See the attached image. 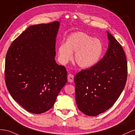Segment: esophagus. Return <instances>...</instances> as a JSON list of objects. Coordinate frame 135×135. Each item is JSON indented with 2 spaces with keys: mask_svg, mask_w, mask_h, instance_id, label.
<instances>
[{
  "mask_svg": "<svg viewBox=\"0 0 135 135\" xmlns=\"http://www.w3.org/2000/svg\"><path fill=\"white\" fill-rule=\"evenodd\" d=\"M67 79H68V82H70V83L74 82V76L73 75H72V74H68V76H67Z\"/></svg>",
  "mask_w": 135,
  "mask_h": 135,
  "instance_id": "1",
  "label": "esophagus"
}]
</instances>
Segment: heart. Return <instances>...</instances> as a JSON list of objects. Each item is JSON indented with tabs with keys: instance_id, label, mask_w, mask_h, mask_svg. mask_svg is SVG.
Listing matches in <instances>:
<instances>
[{
	"instance_id": "obj_1",
	"label": "heart",
	"mask_w": 135,
	"mask_h": 135,
	"mask_svg": "<svg viewBox=\"0 0 135 135\" xmlns=\"http://www.w3.org/2000/svg\"><path fill=\"white\" fill-rule=\"evenodd\" d=\"M104 48L102 41L82 32L70 34L65 43H61L57 48L60 63L67 64L75 52L74 60L79 67L89 68L97 64L101 59Z\"/></svg>"
}]
</instances>
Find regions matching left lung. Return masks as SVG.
I'll list each match as a JSON object with an SVG mask.
<instances>
[{
    "label": "left lung",
    "instance_id": "left-lung-1",
    "mask_svg": "<svg viewBox=\"0 0 135 135\" xmlns=\"http://www.w3.org/2000/svg\"><path fill=\"white\" fill-rule=\"evenodd\" d=\"M109 48L93 66L75 76L76 102L78 109L95 117L110 109L121 94L127 78V61L122 45L107 33Z\"/></svg>",
    "mask_w": 135,
    "mask_h": 135
}]
</instances>
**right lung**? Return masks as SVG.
Returning a JSON list of instances; mask_svg holds the SVG:
<instances>
[{
  "label": "right lung",
  "instance_id": "1",
  "mask_svg": "<svg viewBox=\"0 0 135 135\" xmlns=\"http://www.w3.org/2000/svg\"><path fill=\"white\" fill-rule=\"evenodd\" d=\"M59 22L30 26L11 44L5 62V81L12 97L26 111L51 109L67 83L66 68L56 63Z\"/></svg>",
  "mask_w": 135,
  "mask_h": 135
}]
</instances>
